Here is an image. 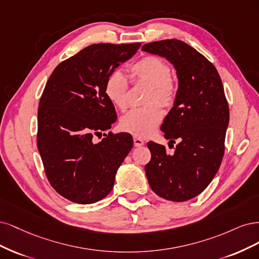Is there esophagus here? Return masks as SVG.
I'll return each mask as SVG.
<instances>
[{
	"label": "esophagus",
	"instance_id": "1",
	"mask_svg": "<svg viewBox=\"0 0 259 259\" xmlns=\"http://www.w3.org/2000/svg\"><path fill=\"white\" fill-rule=\"evenodd\" d=\"M133 143H135V146H136V147H140V146H142V145H144V141L142 140L141 138L135 137V138H133Z\"/></svg>",
	"mask_w": 259,
	"mask_h": 259
}]
</instances>
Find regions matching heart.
<instances>
[{
    "instance_id": "obj_1",
    "label": "heart",
    "mask_w": 259,
    "mask_h": 259,
    "mask_svg": "<svg viewBox=\"0 0 259 259\" xmlns=\"http://www.w3.org/2000/svg\"><path fill=\"white\" fill-rule=\"evenodd\" d=\"M130 73L135 82H146L149 89L145 97L147 105L133 108L122 116L119 127L138 138L153 135L163 118L161 105L171 106L178 95L177 81L171 76V69L160 57L146 56L131 65ZM129 82L120 71H113L104 84V94L116 108L123 111L128 105ZM162 104L160 105V103Z\"/></svg>"
}]
</instances>
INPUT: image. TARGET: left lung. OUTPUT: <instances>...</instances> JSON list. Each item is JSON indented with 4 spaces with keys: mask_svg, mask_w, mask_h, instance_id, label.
I'll return each instance as SVG.
<instances>
[{
    "mask_svg": "<svg viewBox=\"0 0 259 259\" xmlns=\"http://www.w3.org/2000/svg\"><path fill=\"white\" fill-rule=\"evenodd\" d=\"M142 51L166 58L179 78L177 99L160 129L169 144L175 140L180 143L168 154L163 145L148 142L152 154L145 165L148 184L163 199L187 201L207 187L223 160L229 122L223 82L215 66L182 40L153 41Z\"/></svg>",
    "mask_w": 259,
    "mask_h": 259,
    "instance_id": "left-lung-1",
    "label": "left lung"
}]
</instances>
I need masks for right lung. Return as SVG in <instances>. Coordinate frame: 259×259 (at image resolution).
Returning a JSON list of instances; mask_svg holds the SVG:
<instances>
[{
  "instance_id": "obj_1",
  "label": "right lung",
  "mask_w": 259,
  "mask_h": 259,
  "mask_svg": "<svg viewBox=\"0 0 259 259\" xmlns=\"http://www.w3.org/2000/svg\"><path fill=\"white\" fill-rule=\"evenodd\" d=\"M141 43L94 44L57 65L39 99L36 144L48 182L80 204L105 198L131 151L129 133L94 137L117 119L104 94L108 75L137 53Z\"/></svg>"
}]
</instances>
